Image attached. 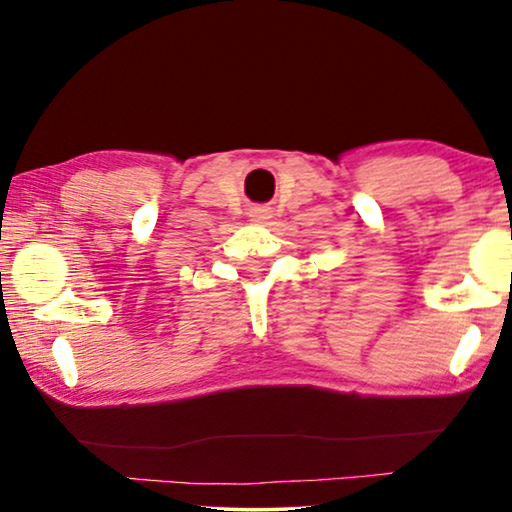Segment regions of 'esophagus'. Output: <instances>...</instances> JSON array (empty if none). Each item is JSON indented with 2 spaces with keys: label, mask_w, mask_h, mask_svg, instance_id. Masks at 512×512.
Segmentation results:
<instances>
[{
  "label": "esophagus",
  "mask_w": 512,
  "mask_h": 512,
  "mask_svg": "<svg viewBox=\"0 0 512 512\" xmlns=\"http://www.w3.org/2000/svg\"><path fill=\"white\" fill-rule=\"evenodd\" d=\"M249 216H251V221H254V223H265V221L270 219V207H265V205L251 207Z\"/></svg>",
  "instance_id": "1"
}]
</instances>
